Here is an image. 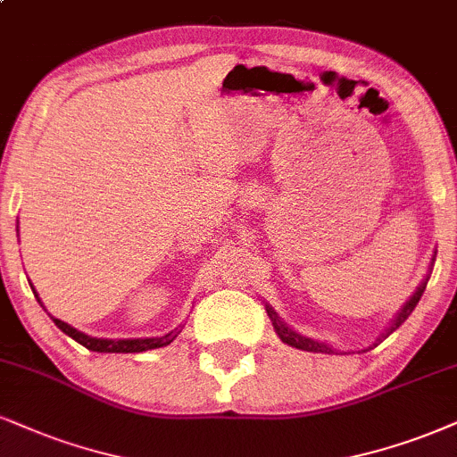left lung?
Listing matches in <instances>:
<instances>
[{
	"label": "left lung",
	"mask_w": 457,
	"mask_h": 457,
	"mask_svg": "<svg viewBox=\"0 0 457 457\" xmlns=\"http://www.w3.org/2000/svg\"><path fill=\"white\" fill-rule=\"evenodd\" d=\"M435 258H436V252L435 254H432V262H430V271H428V275H426V279L421 281V284L418 286V290L413 292V295L409 296V301L404 303V305L401 307V312H398L396 315H394V320H392V324L387 326V328L381 332V337L379 339H377V343H381L386 339V337H390L394 330L398 328V326H401L404 320L409 318L411 315V312H413L415 307H418V303H420V298H421V295H424V290H426V284H428V279H430V273H432V267H435ZM264 309H267V315L269 318H271V324H273V328H275V332H278V337L281 341L286 343V345H290V347H296V349H303V352H313V353H347V352H339V349H335L332 345H328V343H324V341H318V339H312V337H305V335H301V332H296V330H292L288 324L284 322V320L279 318L278 313H275V309L271 307V305H264ZM375 343V345H377ZM370 349V347H369ZM362 352H366V349H362ZM353 353V352H352ZM360 353V352H358Z\"/></svg>",
	"instance_id": "left-lung-1"
}]
</instances>
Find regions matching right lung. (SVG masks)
I'll list each match as a JSON object with an SVG mask.
<instances>
[{
  "label": "right lung",
  "instance_id": "right-lung-1",
  "mask_svg": "<svg viewBox=\"0 0 457 457\" xmlns=\"http://www.w3.org/2000/svg\"><path fill=\"white\" fill-rule=\"evenodd\" d=\"M16 224H19V222H16ZM16 230H19V227H16ZM31 290H33V295H36L39 305H42V301H39L37 292H36V288H33V286H31ZM50 318H53L56 328L63 330L67 337H71L73 341H78L80 345L91 349V352H99V353H139V352H148V349L169 345V343L176 341V337L179 335V332H182V326H179V328H173L171 332H167V335H162V337H145V339H99V337H91V335H87V332H80L78 328H73V326L63 322V320L54 318V315H50Z\"/></svg>",
  "mask_w": 457,
  "mask_h": 457
}]
</instances>
